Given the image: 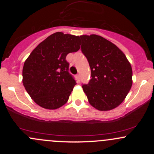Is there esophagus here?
Returning <instances> with one entry per match:
<instances>
[{
	"mask_svg": "<svg viewBox=\"0 0 154 154\" xmlns=\"http://www.w3.org/2000/svg\"><path fill=\"white\" fill-rule=\"evenodd\" d=\"M76 77L77 78V80H79V79H80V74H77V75H76Z\"/></svg>",
	"mask_w": 154,
	"mask_h": 154,
	"instance_id": "obj_1",
	"label": "esophagus"
}]
</instances>
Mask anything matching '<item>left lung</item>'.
Masks as SVG:
<instances>
[{
	"label": "left lung",
	"mask_w": 154,
	"mask_h": 154,
	"mask_svg": "<svg viewBox=\"0 0 154 154\" xmlns=\"http://www.w3.org/2000/svg\"><path fill=\"white\" fill-rule=\"evenodd\" d=\"M81 51L91 68V80L83 85L90 104L100 111L119 106L131 88L133 71L125 54L100 35H83Z\"/></svg>",
	"instance_id": "left-lung-1"
}]
</instances>
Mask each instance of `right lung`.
Wrapping results in <instances>:
<instances>
[{
    "mask_svg": "<svg viewBox=\"0 0 154 154\" xmlns=\"http://www.w3.org/2000/svg\"><path fill=\"white\" fill-rule=\"evenodd\" d=\"M80 36L57 32L49 35L25 60L22 82L36 104L57 109L67 103L76 83L66 56L80 48Z\"/></svg>",
    "mask_w": 154,
    "mask_h": 154,
    "instance_id": "add662e5",
    "label": "right lung"
}]
</instances>
